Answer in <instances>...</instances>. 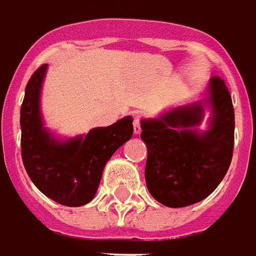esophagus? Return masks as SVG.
I'll return each instance as SVG.
<instances>
[{
    "mask_svg": "<svg viewBox=\"0 0 256 256\" xmlns=\"http://www.w3.org/2000/svg\"><path fill=\"white\" fill-rule=\"evenodd\" d=\"M140 122V116H136L135 120H134V132H135V135H139L142 132Z\"/></svg>",
    "mask_w": 256,
    "mask_h": 256,
    "instance_id": "obj_1",
    "label": "esophagus"
}]
</instances>
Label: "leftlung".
<instances>
[{"label": "left lung", "mask_w": 256, "mask_h": 256, "mask_svg": "<svg viewBox=\"0 0 256 256\" xmlns=\"http://www.w3.org/2000/svg\"><path fill=\"white\" fill-rule=\"evenodd\" d=\"M212 118L210 130L198 134L200 104L172 110L156 120L142 122L147 146L146 184L154 199L168 207H184L203 200L226 174L233 156L234 109L220 76L210 80Z\"/></svg>", "instance_id": "obj_1"}]
</instances>
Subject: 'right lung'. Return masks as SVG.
<instances>
[{"instance_id": "1", "label": "right lung", "mask_w": 256, "mask_h": 256, "mask_svg": "<svg viewBox=\"0 0 256 256\" xmlns=\"http://www.w3.org/2000/svg\"><path fill=\"white\" fill-rule=\"evenodd\" d=\"M48 65H40L26 86L22 109V158L39 191L64 206H83L94 198L106 162L134 134L132 117L95 128L86 138L60 143L44 130L39 91Z\"/></svg>"}]
</instances>
